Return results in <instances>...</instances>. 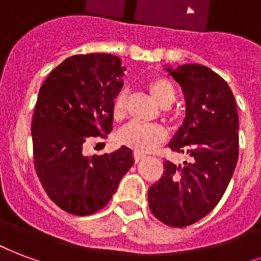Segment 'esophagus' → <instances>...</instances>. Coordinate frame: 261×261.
Returning a JSON list of instances; mask_svg holds the SVG:
<instances>
[{"label":"esophagus","mask_w":261,"mask_h":261,"mask_svg":"<svg viewBox=\"0 0 261 261\" xmlns=\"http://www.w3.org/2000/svg\"><path fill=\"white\" fill-rule=\"evenodd\" d=\"M144 158H146V155H144V154H142V152H135V161H136V162L144 160Z\"/></svg>","instance_id":"1"}]
</instances>
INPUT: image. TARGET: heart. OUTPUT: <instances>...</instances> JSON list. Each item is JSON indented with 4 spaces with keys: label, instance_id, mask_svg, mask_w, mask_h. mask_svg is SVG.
I'll return each mask as SVG.
<instances>
[{
    "label": "heart",
    "instance_id": "obj_1",
    "mask_svg": "<svg viewBox=\"0 0 261 261\" xmlns=\"http://www.w3.org/2000/svg\"><path fill=\"white\" fill-rule=\"evenodd\" d=\"M146 88L148 93L152 96V99L161 107H168L175 100V88L168 78L161 75L148 78L146 81ZM125 109H126V95L125 92H121L113 101V118L115 121L122 119L125 115ZM117 139L118 143L130 147L135 151L148 152L165 139V132L158 125L133 122L121 129Z\"/></svg>",
    "mask_w": 261,
    "mask_h": 261
}]
</instances>
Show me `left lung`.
I'll return each mask as SVG.
<instances>
[{"mask_svg":"<svg viewBox=\"0 0 261 261\" xmlns=\"http://www.w3.org/2000/svg\"><path fill=\"white\" fill-rule=\"evenodd\" d=\"M184 93L186 117L168 146L191 156L165 161L164 175L148 189L152 215L170 227H187L216 206L238 161V111L230 86L202 64L164 67Z\"/></svg>","mask_w":261,"mask_h":261,"instance_id":"obj_1","label":"left lung"}]
</instances>
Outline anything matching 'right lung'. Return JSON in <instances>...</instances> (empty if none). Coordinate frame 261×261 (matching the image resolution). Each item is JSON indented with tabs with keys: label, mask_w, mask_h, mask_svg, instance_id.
<instances>
[{
	"label": "right lung",
	"mask_w": 261,
	"mask_h": 261,
	"mask_svg": "<svg viewBox=\"0 0 261 261\" xmlns=\"http://www.w3.org/2000/svg\"><path fill=\"white\" fill-rule=\"evenodd\" d=\"M123 71L118 56L75 55L50 71L38 93L31 123L35 170L49 198L75 216L105 207L135 162L126 146L92 158L82 152L88 138L111 132Z\"/></svg>",
	"instance_id": "add662e5"
}]
</instances>
